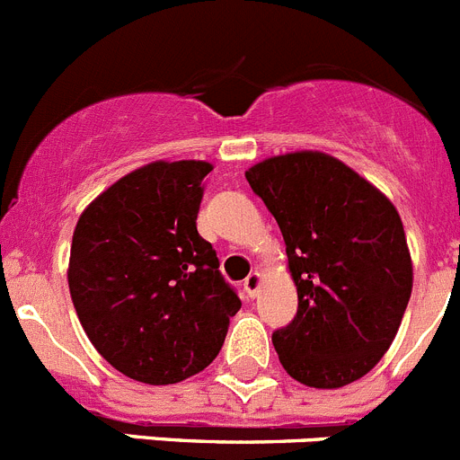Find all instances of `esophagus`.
<instances>
[{"mask_svg": "<svg viewBox=\"0 0 460 460\" xmlns=\"http://www.w3.org/2000/svg\"><path fill=\"white\" fill-rule=\"evenodd\" d=\"M260 286H262V274H260V271H251V274L243 279V290H246L249 296L258 295Z\"/></svg>", "mask_w": 460, "mask_h": 460, "instance_id": "1", "label": "esophagus"}]
</instances>
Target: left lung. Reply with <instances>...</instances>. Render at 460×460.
Instances as JSON below:
<instances>
[{
  "instance_id": "8db88e82",
  "label": "left lung",
  "mask_w": 460,
  "mask_h": 460,
  "mask_svg": "<svg viewBox=\"0 0 460 460\" xmlns=\"http://www.w3.org/2000/svg\"><path fill=\"white\" fill-rule=\"evenodd\" d=\"M246 180L279 223L299 296L271 336L280 364L315 389L359 380L389 350L412 292L396 207L323 152L265 158Z\"/></svg>"
}]
</instances>
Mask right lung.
Listing matches in <instances>:
<instances>
[{"label":"right lung","instance_id":"right-lung-1","mask_svg":"<svg viewBox=\"0 0 460 460\" xmlns=\"http://www.w3.org/2000/svg\"><path fill=\"white\" fill-rule=\"evenodd\" d=\"M207 161H154L80 214L68 290L108 364L145 385H174L217 359L242 308L198 234Z\"/></svg>","mask_w":460,"mask_h":460}]
</instances>
